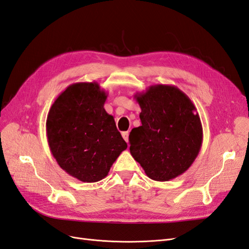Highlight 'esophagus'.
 <instances>
[{"label": "esophagus", "mask_w": 249, "mask_h": 249, "mask_svg": "<svg viewBox=\"0 0 249 249\" xmlns=\"http://www.w3.org/2000/svg\"><path fill=\"white\" fill-rule=\"evenodd\" d=\"M122 136L125 140L126 143H129V132H123L122 133Z\"/></svg>", "instance_id": "esophagus-1"}]
</instances>
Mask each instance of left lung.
<instances>
[{
  "mask_svg": "<svg viewBox=\"0 0 249 249\" xmlns=\"http://www.w3.org/2000/svg\"><path fill=\"white\" fill-rule=\"evenodd\" d=\"M135 99L142 125L130 133V152L145 175L166 182L188 170L199 153L202 125L198 112L182 90L153 85Z\"/></svg>",
  "mask_w": 249,
  "mask_h": 249,
  "instance_id": "left-lung-1",
  "label": "left lung"
}]
</instances>
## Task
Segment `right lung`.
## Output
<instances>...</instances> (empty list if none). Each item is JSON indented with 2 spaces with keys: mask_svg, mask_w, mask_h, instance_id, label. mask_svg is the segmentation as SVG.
<instances>
[{
  "mask_svg": "<svg viewBox=\"0 0 249 249\" xmlns=\"http://www.w3.org/2000/svg\"><path fill=\"white\" fill-rule=\"evenodd\" d=\"M107 96L99 83H74L58 95L48 114L53 157L66 173L84 183L106 178L127 147L114 117L104 109Z\"/></svg>",
  "mask_w": 249,
  "mask_h": 249,
  "instance_id": "add662e5",
  "label": "right lung"
}]
</instances>
